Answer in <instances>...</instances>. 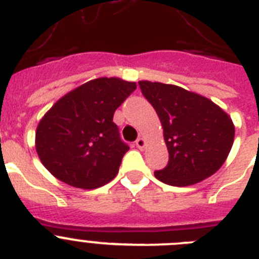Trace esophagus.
Returning a JSON list of instances; mask_svg holds the SVG:
<instances>
[{
	"instance_id": "obj_1",
	"label": "esophagus",
	"mask_w": 259,
	"mask_h": 259,
	"mask_svg": "<svg viewBox=\"0 0 259 259\" xmlns=\"http://www.w3.org/2000/svg\"><path fill=\"white\" fill-rule=\"evenodd\" d=\"M146 145V140L144 139V137H139L136 140V146L139 148V149H144Z\"/></svg>"
}]
</instances>
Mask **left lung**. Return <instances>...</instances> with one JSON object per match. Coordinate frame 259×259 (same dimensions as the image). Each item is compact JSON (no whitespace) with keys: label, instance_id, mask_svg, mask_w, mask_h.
I'll list each match as a JSON object with an SVG mask.
<instances>
[{"label":"left lung","instance_id":"left-lung-1","mask_svg":"<svg viewBox=\"0 0 259 259\" xmlns=\"http://www.w3.org/2000/svg\"><path fill=\"white\" fill-rule=\"evenodd\" d=\"M163 128L168 163L155 171L158 180L174 187L196 184L222 167L232 148V119L211 100L182 87L139 81Z\"/></svg>","mask_w":259,"mask_h":259}]
</instances>
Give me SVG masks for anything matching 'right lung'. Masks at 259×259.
<instances>
[{"mask_svg": "<svg viewBox=\"0 0 259 259\" xmlns=\"http://www.w3.org/2000/svg\"><path fill=\"white\" fill-rule=\"evenodd\" d=\"M135 89V81L98 77L59 98L36 128V152L45 168L75 188L111 182L130 149L113 116Z\"/></svg>", "mask_w": 259, "mask_h": 259, "instance_id": "obj_1", "label": "right lung"}]
</instances>
